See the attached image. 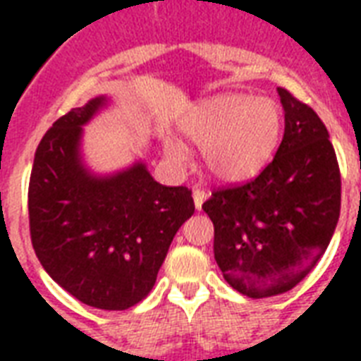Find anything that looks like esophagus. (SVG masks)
<instances>
[{
    "label": "esophagus",
    "mask_w": 361,
    "mask_h": 361,
    "mask_svg": "<svg viewBox=\"0 0 361 361\" xmlns=\"http://www.w3.org/2000/svg\"><path fill=\"white\" fill-rule=\"evenodd\" d=\"M206 198H208V192L202 191V189H195L192 191V200H195V208L197 209H202V204Z\"/></svg>",
    "instance_id": "1"
}]
</instances>
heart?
Instances as JSON below:
<instances>
[{
  "label": "heart",
  "instance_id": "b5f03b06",
  "mask_svg": "<svg viewBox=\"0 0 361 361\" xmlns=\"http://www.w3.org/2000/svg\"><path fill=\"white\" fill-rule=\"evenodd\" d=\"M181 130L204 147L209 174L240 181L257 174L271 157L281 135V109L269 99L225 93L192 110ZM164 152L174 164H185V149L178 142H166Z\"/></svg>",
  "mask_w": 361,
  "mask_h": 361
}]
</instances>
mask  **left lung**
I'll return each mask as SVG.
<instances>
[{"label": "left lung", "instance_id": "obj_1", "mask_svg": "<svg viewBox=\"0 0 361 361\" xmlns=\"http://www.w3.org/2000/svg\"><path fill=\"white\" fill-rule=\"evenodd\" d=\"M285 135L274 161L252 180L219 187L202 204L226 283L249 298L290 290L330 243L341 209V172L317 112L285 87Z\"/></svg>", "mask_w": 361, "mask_h": 361}]
</instances>
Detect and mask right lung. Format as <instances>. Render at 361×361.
<instances>
[{
    "instance_id": "obj_1",
    "label": "right lung",
    "mask_w": 361,
    "mask_h": 361,
    "mask_svg": "<svg viewBox=\"0 0 361 361\" xmlns=\"http://www.w3.org/2000/svg\"><path fill=\"white\" fill-rule=\"evenodd\" d=\"M104 103L92 99L44 133L33 159L27 212L31 243L47 274L86 305L123 311L149 294L195 202L191 189L161 185L142 163L106 178L84 169L82 125Z\"/></svg>"
}]
</instances>
